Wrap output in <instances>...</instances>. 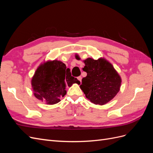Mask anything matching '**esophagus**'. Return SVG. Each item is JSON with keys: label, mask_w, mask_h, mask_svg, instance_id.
Returning a JSON list of instances; mask_svg holds the SVG:
<instances>
[{"label": "esophagus", "mask_w": 153, "mask_h": 153, "mask_svg": "<svg viewBox=\"0 0 153 153\" xmlns=\"http://www.w3.org/2000/svg\"><path fill=\"white\" fill-rule=\"evenodd\" d=\"M77 78H78V80H79V81L81 82V81H82V76H78Z\"/></svg>", "instance_id": "1"}]
</instances>
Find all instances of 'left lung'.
I'll return each mask as SVG.
<instances>
[{
    "label": "left lung",
    "instance_id": "left-lung-1",
    "mask_svg": "<svg viewBox=\"0 0 153 153\" xmlns=\"http://www.w3.org/2000/svg\"><path fill=\"white\" fill-rule=\"evenodd\" d=\"M76 59H80L78 55ZM83 70L87 76L82 78L80 89L86 98L95 105H103L112 100L120 90L121 78L112 64L104 58L84 60Z\"/></svg>",
    "mask_w": 153,
    "mask_h": 153
}]
</instances>
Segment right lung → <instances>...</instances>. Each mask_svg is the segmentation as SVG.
<instances>
[{
    "instance_id": "right-lung-1",
    "label": "right lung",
    "mask_w": 153,
    "mask_h": 153,
    "mask_svg": "<svg viewBox=\"0 0 153 153\" xmlns=\"http://www.w3.org/2000/svg\"><path fill=\"white\" fill-rule=\"evenodd\" d=\"M80 84L76 78L71 76L70 69L62 62L54 60L41 64L31 80L34 95L37 99L54 105L61 101L66 94V86Z\"/></svg>"
}]
</instances>
